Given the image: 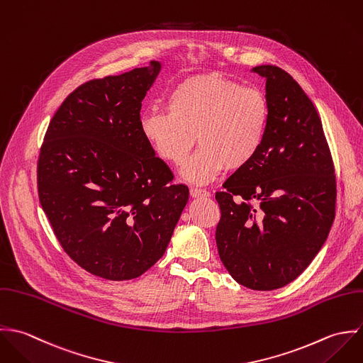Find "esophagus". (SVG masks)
I'll use <instances>...</instances> for the list:
<instances>
[{
  "mask_svg": "<svg viewBox=\"0 0 363 363\" xmlns=\"http://www.w3.org/2000/svg\"><path fill=\"white\" fill-rule=\"evenodd\" d=\"M189 194H191L192 198H196V199H199V198H209L211 196V194L208 191L201 189V188H191Z\"/></svg>",
  "mask_w": 363,
  "mask_h": 363,
  "instance_id": "esophagus-1",
  "label": "esophagus"
}]
</instances>
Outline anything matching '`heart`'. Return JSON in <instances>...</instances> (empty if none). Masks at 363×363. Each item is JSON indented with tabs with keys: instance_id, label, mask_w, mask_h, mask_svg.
<instances>
[{
	"instance_id": "1",
	"label": "heart",
	"mask_w": 363,
	"mask_h": 363,
	"mask_svg": "<svg viewBox=\"0 0 363 363\" xmlns=\"http://www.w3.org/2000/svg\"><path fill=\"white\" fill-rule=\"evenodd\" d=\"M271 122L264 92L221 74L182 79L167 98V111L140 116V132L152 152L181 164L198 139L201 148L181 167L182 179L208 184L225 168L241 171L259 154Z\"/></svg>"
}]
</instances>
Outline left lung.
I'll return each instance as SVG.
<instances>
[{
    "instance_id": "obj_1",
    "label": "left lung",
    "mask_w": 363,
    "mask_h": 363,
    "mask_svg": "<svg viewBox=\"0 0 363 363\" xmlns=\"http://www.w3.org/2000/svg\"><path fill=\"white\" fill-rule=\"evenodd\" d=\"M271 122L255 160L216 194L218 255L235 282L284 288L324 245L335 218V174L318 113L290 74L257 66Z\"/></svg>"
}]
</instances>
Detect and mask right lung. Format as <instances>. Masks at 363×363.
I'll return each mask as SVG.
<instances>
[{
    "instance_id": "right-lung-1",
    "label": "right lung",
    "mask_w": 363,
    "mask_h": 363,
    "mask_svg": "<svg viewBox=\"0 0 363 363\" xmlns=\"http://www.w3.org/2000/svg\"><path fill=\"white\" fill-rule=\"evenodd\" d=\"M160 62L79 85L55 113L38 162L40 205L65 251L108 281L143 275L188 203L140 132Z\"/></svg>"
}]
</instances>
